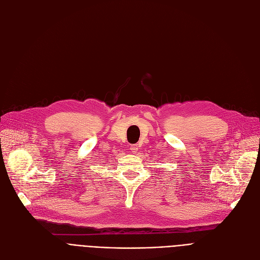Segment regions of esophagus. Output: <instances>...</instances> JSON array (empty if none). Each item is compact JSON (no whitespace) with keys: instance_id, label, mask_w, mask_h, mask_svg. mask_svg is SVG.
<instances>
[{"instance_id":"obj_1","label":"esophagus","mask_w":260,"mask_h":260,"mask_svg":"<svg viewBox=\"0 0 260 260\" xmlns=\"http://www.w3.org/2000/svg\"><path fill=\"white\" fill-rule=\"evenodd\" d=\"M129 149H131V151H132L133 153H137L138 146H137V144H131V145H129Z\"/></svg>"}]
</instances>
